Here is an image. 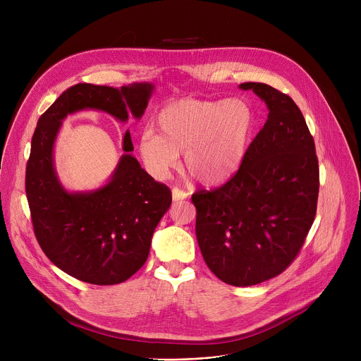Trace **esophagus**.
Returning <instances> with one entry per match:
<instances>
[{"label": "esophagus", "mask_w": 361, "mask_h": 361, "mask_svg": "<svg viewBox=\"0 0 361 361\" xmlns=\"http://www.w3.org/2000/svg\"><path fill=\"white\" fill-rule=\"evenodd\" d=\"M171 194H173V200L174 201H181V200H185L188 197V192H185V191L180 190V188H173Z\"/></svg>", "instance_id": "obj_1"}]
</instances>
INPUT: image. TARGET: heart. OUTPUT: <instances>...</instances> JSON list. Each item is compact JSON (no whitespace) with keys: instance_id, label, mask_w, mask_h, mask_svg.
<instances>
[{"instance_id":"heart-1","label":"heart","mask_w":361,"mask_h":361,"mask_svg":"<svg viewBox=\"0 0 361 361\" xmlns=\"http://www.w3.org/2000/svg\"><path fill=\"white\" fill-rule=\"evenodd\" d=\"M255 116L241 98L224 101L177 99L156 118V133L145 130L138 141L140 159L157 180L167 178L184 154V167L204 185H220L243 166Z\"/></svg>"}]
</instances>
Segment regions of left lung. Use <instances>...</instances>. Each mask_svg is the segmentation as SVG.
I'll list each match as a JSON object with an SVG mask.
<instances>
[{"instance_id":"1","label":"left lung","mask_w":361,"mask_h":361,"mask_svg":"<svg viewBox=\"0 0 361 361\" xmlns=\"http://www.w3.org/2000/svg\"><path fill=\"white\" fill-rule=\"evenodd\" d=\"M269 117L235 176L192 194L195 234L205 264L224 283L247 287L283 273L316 217L319 161L295 102L263 82H244Z\"/></svg>"}]
</instances>
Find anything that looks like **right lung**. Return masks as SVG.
Wrapping results in <instances>:
<instances>
[{"label":"right lung","instance_id":"add662e5","mask_svg":"<svg viewBox=\"0 0 361 361\" xmlns=\"http://www.w3.org/2000/svg\"><path fill=\"white\" fill-rule=\"evenodd\" d=\"M151 82L120 88L81 82L64 91L38 120L25 171L34 233L48 259L81 281L111 286L137 273L154 230L171 205V191L123 154L110 178L94 190L70 191L59 178L54 147L63 121L81 111H102L120 123L140 120L154 92ZM127 130L123 149L131 151Z\"/></svg>","mask_w":361,"mask_h":361}]
</instances>
